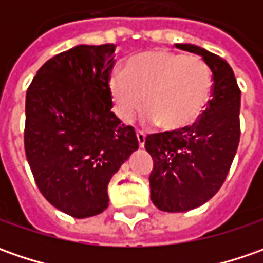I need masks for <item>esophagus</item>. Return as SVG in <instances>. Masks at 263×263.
<instances>
[{
	"instance_id": "esophagus-1",
	"label": "esophagus",
	"mask_w": 263,
	"mask_h": 263,
	"mask_svg": "<svg viewBox=\"0 0 263 263\" xmlns=\"http://www.w3.org/2000/svg\"><path fill=\"white\" fill-rule=\"evenodd\" d=\"M136 137H137V142H139V146L145 147V140H146L145 133H143V132H136Z\"/></svg>"
}]
</instances>
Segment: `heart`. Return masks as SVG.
<instances>
[{
  "instance_id": "heart-1",
  "label": "heart",
  "mask_w": 263,
  "mask_h": 263,
  "mask_svg": "<svg viewBox=\"0 0 263 263\" xmlns=\"http://www.w3.org/2000/svg\"><path fill=\"white\" fill-rule=\"evenodd\" d=\"M108 89L123 121H132L145 105L147 121L173 132L203 114L212 95V73L199 57L152 49L128 58L126 71L109 76Z\"/></svg>"
}]
</instances>
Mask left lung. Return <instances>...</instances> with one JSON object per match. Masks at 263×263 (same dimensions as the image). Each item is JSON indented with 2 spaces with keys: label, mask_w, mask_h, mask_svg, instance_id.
<instances>
[{
  "label": "left lung",
  "mask_w": 263,
  "mask_h": 263,
  "mask_svg": "<svg viewBox=\"0 0 263 263\" xmlns=\"http://www.w3.org/2000/svg\"><path fill=\"white\" fill-rule=\"evenodd\" d=\"M176 48L200 55L212 73V98L193 126L149 135L145 147L154 159L151 200L164 212H186L215 196L227 177L240 140V89L221 57L192 44Z\"/></svg>",
  "instance_id": "8db88e82"
}]
</instances>
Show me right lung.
I'll return each mask as SVG.
<instances>
[{
    "label": "right lung",
    "instance_id": "obj_1",
    "mask_svg": "<svg viewBox=\"0 0 263 263\" xmlns=\"http://www.w3.org/2000/svg\"><path fill=\"white\" fill-rule=\"evenodd\" d=\"M116 45H76L41 67L26 93L25 151L46 200L73 218L108 208L111 177L139 149L111 111Z\"/></svg>",
    "mask_w": 263,
    "mask_h": 263
}]
</instances>
